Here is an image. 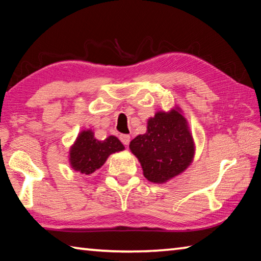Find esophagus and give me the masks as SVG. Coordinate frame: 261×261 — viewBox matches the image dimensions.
<instances>
[{
    "label": "esophagus",
    "mask_w": 261,
    "mask_h": 261,
    "mask_svg": "<svg viewBox=\"0 0 261 261\" xmlns=\"http://www.w3.org/2000/svg\"><path fill=\"white\" fill-rule=\"evenodd\" d=\"M120 139H121V141H122V143L124 144V145H129L130 140H131V138H130V136H129V135H121Z\"/></svg>",
    "instance_id": "esophagus-1"
}]
</instances>
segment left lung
<instances>
[{"label":"left lung","instance_id":"8db88e82","mask_svg":"<svg viewBox=\"0 0 261 261\" xmlns=\"http://www.w3.org/2000/svg\"><path fill=\"white\" fill-rule=\"evenodd\" d=\"M129 147L140 162L145 177L159 184L183 173L194 156L192 135L178 107L158 112L149 118L146 134L132 139Z\"/></svg>","mask_w":261,"mask_h":261}]
</instances>
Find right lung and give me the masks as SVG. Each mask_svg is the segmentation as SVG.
<instances>
[{"label":"right lung","instance_id":"right-lung-1","mask_svg":"<svg viewBox=\"0 0 261 261\" xmlns=\"http://www.w3.org/2000/svg\"><path fill=\"white\" fill-rule=\"evenodd\" d=\"M124 146L115 136L95 139L92 130H84L70 147V166L81 174L90 175L103 165L110 154L121 152Z\"/></svg>","mask_w":261,"mask_h":261}]
</instances>
